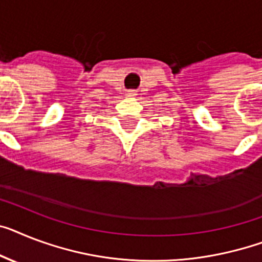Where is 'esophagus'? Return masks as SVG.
<instances>
[{"label":"esophagus","mask_w":262,"mask_h":262,"mask_svg":"<svg viewBox=\"0 0 262 262\" xmlns=\"http://www.w3.org/2000/svg\"><path fill=\"white\" fill-rule=\"evenodd\" d=\"M136 94V91H128V94H127V96H135Z\"/></svg>","instance_id":"34e87169"}]
</instances>
